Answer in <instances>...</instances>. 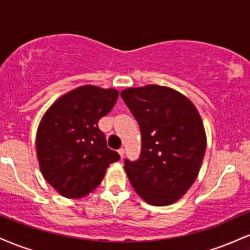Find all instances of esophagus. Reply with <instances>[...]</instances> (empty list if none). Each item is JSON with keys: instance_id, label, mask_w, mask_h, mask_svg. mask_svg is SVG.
Masks as SVG:
<instances>
[{"instance_id": "1", "label": "esophagus", "mask_w": 250, "mask_h": 250, "mask_svg": "<svg viewBox=\"0 0 250 250\" xmlns=\"http://www.w3.org/2000/svg\"><path fill=\"white\" fill-rule=\"evenodd\" d=\"M117 151H119L120 156H121V159H122V157H123V156H125V149H123V148H120V149H119V150H117Z\"/></svg>"}]
</instances>
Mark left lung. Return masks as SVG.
Wrapping results in <instances>:
<instances>
[{"mask_svg":"<svg viewBox=\"0 0 250 250\" xmlns=\"http://www.w3.org/2000/svg\"><path fill=\"white\" fill-rule=\"evenodd\" d=\"M121 97L142 136L139 159L125 160L128 179L149 205H171L191 187L205 156L199 111L185 95L161 85L125 89Z\"/></svg>","mask_w":250,"mask_h":250,"instance_id":"left-lung-1","label":"left lung"}]
</instances>
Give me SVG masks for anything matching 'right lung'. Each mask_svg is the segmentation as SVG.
Instances as JSON below:
<instances>
[{
	"mask_svg": "<svg viewBox=\"0 0 250 250\" xmlns=\"http://www.w3.org/2000/svg\"><path fill=\"white\" fill-rule=\"evenodd\" d=\"M116 89L83 85L60 97L40 122L36 153L43 177L60 194L80 199L101 183L120 160L107 147L99 120L113 109Z\"/></svg>",
	"mask_w": 250,
	"mask_h": 250,
	"instance_id": "1",
	"label": "right lung"
}]
</instances>
